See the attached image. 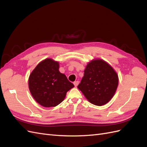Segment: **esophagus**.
Segmentation results:
<instances>
[{
	"instance_id": "esophagus-1",
	"label": "esophagus",
	"mask_w": 147,
	"mask_h": 147,
	"mask_svg": "<svg viewBox=\"0 0 147 147\" xmlns=\"http://www.w3.org/2000/svg\"><path fill=\"white\" fill-rule=\"evenodd\" d=\"M78 83H79V82H78V81H75V82H74V86H75V87H77V86H78Z\"/></svg>"
}]
</instances>
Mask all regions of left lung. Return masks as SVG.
I'll return each instance as SVG.
<instances>
[{"label": "left lung", "instance_id": "8db88e82", "mask_svg": "<svg viewBox=\"0 0 147 147\" xmlns=\"http://www.w3.org/2000/svg\"><path fill=\"white\" fill-rule=\"evenodd\" d=\"M118 85V76L113 68L101 59L89 62L77 88L90 103L104 105L112 99Z\"/></svg>", "mask_w": 147, "mask_h": 147}]
</instances>
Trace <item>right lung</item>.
<instances>
[{
	"mask_svg": "<svg viewBox=\"0 0 147 147\" xmlns=\"http://www.w3.org/2000/svg\"><path fill=\"white\" fill-rule=\"evenodd\" d=\"M59 62L51 58L43 60L29 77V88L34 99L45 107H56L64 100L66 93L74 87L59 70Z\"/></svg>",
	"mask_w": 147,
	"mask_h": 147,
	"instance_id": "add662e5",
	"label": "right lung"
}]
</instances>
